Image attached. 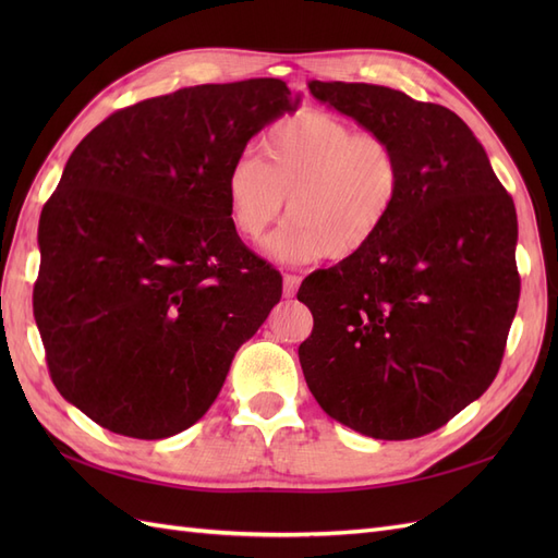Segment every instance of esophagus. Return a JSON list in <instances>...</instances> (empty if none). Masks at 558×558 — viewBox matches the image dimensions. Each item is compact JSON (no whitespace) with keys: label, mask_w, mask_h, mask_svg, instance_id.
<instances>
[{"label":"esophagus","mask_w":558,"mask_h":558,"mask_svg":"<svg viewBox=\"0 0 558 558\" xmlns=\"http://www.w3.org/2000/svg\"><path fill=\"white\" fill-rule=\"evenodd\" d=\"M298 286H300V277L283 275V298H295Z\"/></svg>","instance_id":"1"}]
</instances>
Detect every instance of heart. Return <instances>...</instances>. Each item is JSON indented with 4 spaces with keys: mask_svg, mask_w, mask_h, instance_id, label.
I'll return each instance as SVG.
<instances>
[{
    "mask_svg": "<svg viewBox=\"0 0 558 558\" xmlns=\"http://www.w3.org/2000/svg\"><path fill=\"white\" fill-rule=\"evenodd\" d=\"M260 156L232 162L228 221L244 240L263 242L289 197L291 221L269 246L283 263L361 256L391 221L402 195L398 146L320 109L277 121L263 134Z\"/></svg>",
    "mask_w": 558,
    "mask_h": 558,
    "instance_id": "heart-1",
    "label": "heart"
}]
</instances>
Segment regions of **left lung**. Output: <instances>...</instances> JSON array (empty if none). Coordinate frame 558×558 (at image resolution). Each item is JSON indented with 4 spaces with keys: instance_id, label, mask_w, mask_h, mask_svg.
Segmentation results:
<instances>
[{
    "instance_id": "left-lung-1",
    "label": "left lung",
    "mask_w": 558,
    "mask_h": 558,
    "mask_svg": "<svg viewBox=\"0 0 558 558\" xmlns=\"http://www.w3.org/2000/svg\"><path fill=\"white\" fill-rule=\"evenodd\" d=\"M310 93L391 140L404 185L361 256L318 269L302 373L328 416L377 440L445 426L498 375L517 314L514 202L447 107L386 86L310 81Z\"/></svg>"
}]
</instances>
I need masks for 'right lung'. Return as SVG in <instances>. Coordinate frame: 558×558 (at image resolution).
Returning <instances> with one entry per match:
<instances>
[{
    "label": "right lung",
    "mask_w": 558,
    "mask_h": 558,
    "mask_svg": "<svg viewBox=\"0 0 558 558\" xmlns=\"http://www.w3.org/2000/svg\"><path fill=\"white\" fill-rule=\"evenodd\" d=\"M279 78L207 83L111 113L74 148L39 221L35 318L60 396L162 440L205 416L281 275L228 221L253 134L295 111Z\"/></svg>",
    "instance_id": "add662e5"
}]
</instances>
